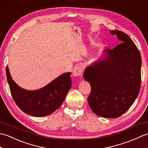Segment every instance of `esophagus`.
<instances>
[{"instance_id":"esophagus-1","label":"esophagus","mask_w":148,"mask_h":148,"mask_svg":"<svg viewBox=\"0 0 148 148\" xmlns=\"http://www.w3.org/2000/svg\"><path fill=\"white\" fill-rule=\"evenodd\" d=\"M83 69L81 66H77V67H76L73 69V71H72V75L76 77H81L83 75Z\"/></svg>"}]
</instances>
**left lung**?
Wrapping results in <instances>:
<instances>
[{
	"label": "left lung",
	"instance_id": "8db88e82",
	"mask_svg": "<svg viewBox=\"0 0 148 148\" xmlns=\"http://www.w3.org/2000/svg\"><path fill=\"white\" fill-rule=\"evenodd\" d=\"M121 43L105 50L103 57L87 67L84 80L90 83V108L97 115L115 118L126 112L139 95L141 84V56L127 34L110 31Z\"/></svg>",
	"mask_w": 148,
	"mask_h": 148
}]
</instances>
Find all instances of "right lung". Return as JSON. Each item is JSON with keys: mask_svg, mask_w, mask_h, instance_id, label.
Masks as SVG:
<instances>
[{"mask_svg": "<svg viewBox=\"0 0 148 148\" xmlns=\"http://www.w3.org/2000/svg\"><path fill=\"white\" fill-rule=\"evenodd\" d=\"M71 74L66 72L42 88L29 91L17 85L6 67V76L15 103L21 111L36 117L51 114L61 106L72 85Z\"/></svg>", "mask_w": 148, "mask_h": 148, "instance_id": "1", "label": "right lung"}]
</instances>
